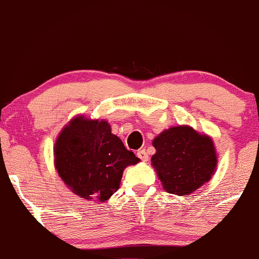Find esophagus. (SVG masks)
I'll return each instance as SVG.
<instances>
[{"label": "esophagus", "mask_w": 259, "mask_h": 259, "mask_svg": "<svg viewBox=\"0 0 259 259\" xmlns=\"http://www.w3.org/2000/svg\"><path fill=\"white\" fill-rule=\"evenodd\" d=\"M136 154H138V157L142 160V162H147V160H148V154L145 150L138 151V153H136Z\"/></svg>", "instance_id": "34e87169"}]
</instances>
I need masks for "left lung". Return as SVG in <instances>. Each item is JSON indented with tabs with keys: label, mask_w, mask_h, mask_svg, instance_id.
<instances>
[{
	"label": "left lung",
	"mask_w": 259,
	"mask_h": 259,
	"mask_svg": "<svg viewBox=\"0 0 259 259\" xmlns=\"http://www.w3.org/2000/svg\"><path fill=\"white\" fill-rule=\"evenodd\" d=\"M152 145L156 153L151 164L169 194L189 196L214 174L218 156L213 139L192 126L178 125L163 130L153 139Z\"/></svg>",
	"instance_id": "8db88e82"
}]
</instances>
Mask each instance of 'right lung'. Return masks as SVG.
<instances>
[{
  "mask_svg": "<svg viewBox=\"0 0 259 259\" xmlns=\"http://www.w3.org/2000/svg\"><path fill=\"white\" fill-rule=\"evenodd\" d=\"M55 167L73 194L99 203L119 189L124 169L140 159L112 134L105 119L74 117L65 125L53 147Z\"/></svg>",
  "mask_w": 259,
  "mask_h": 259,
  "instance_id": "add662e5",
  "label": "right lung"
}]
</instances>
